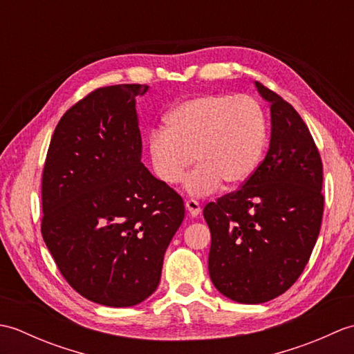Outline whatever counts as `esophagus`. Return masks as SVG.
<instances>
[{
  "label": "esophagus",
  "mask_w": 354,
  "mask_h": 354,
  "mask_svg": "<svg viewBox=\"0 0 354 354\" xmlns=\"http://www.w3.org/2000/svg\"><path fill=\"white\" fill-rule=\"evenodd\" d=\"M185 208H187V212H189V214H190L192 217H196V216L201 214V212H202L201 205L198 204L196 201H193V199L185 202Z\"/></svg>",
  "instance_id": "obj_1"
}]
</instances>
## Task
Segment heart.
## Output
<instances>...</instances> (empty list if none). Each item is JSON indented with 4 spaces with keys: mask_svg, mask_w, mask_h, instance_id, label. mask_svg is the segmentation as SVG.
I'll return each instance as SVG.
<instances>
[{
    "mask_svg": "<svg viewBox=\"0 0 354 354\" xmlns=\"http://www.w3.org/2000/svg\"><path fill=\"white\" fill-rule=\"evenodd\" d=\"M266 142V118L250 97L202 94L173 106L162 131L149 135L147 150L155 176L176 185L196 161L185 183L192 196L237 189L250 179Z\"/></svg>",
    "mask_w": 354,
    "mask_h": 354,
    "instance_id": "heart-1",
    "label": "heart"
}]
</instances>
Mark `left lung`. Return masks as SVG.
<instances>
[{
  "instance_id": "1",
  "label": "left lung",
  "mask_w": 354,
  "mask_h": 354,
  "mask_svg": "<svg viewBox=\"0 0 354 354\" xmlns=\"http://www.w3.org/2000/svg\"><path fill=\"white\" fill-rule=\"evenodd\" d=\"M255 88L270 104L268 153L242 189L204 208L209 278L243 304L266 303L298 280L324 212L322 162L309 127L280 95L260 82Z\"/></svg>"
}]
</instances>
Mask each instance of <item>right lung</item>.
<instances>
[{
	"label": "right lung",
	"instance_id": "add662e5",
	"mask_svg": "<svg viewBox=\"0 0 354 354\" xmlns=\"http://www.w3.org/2000/svg\"><path fill=\"white\" fill-rule=\"evenodd\" d=\"M147 85L99 88L65 112L42 173L44 242L82 297L109 307L145 301L184 202L141 162L135 99Z\"/></svg>",
	"mask_w": 354,
	"mask_h": 354
}]
</instances>
